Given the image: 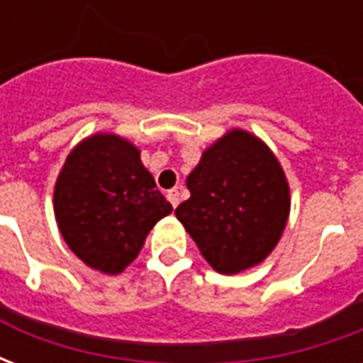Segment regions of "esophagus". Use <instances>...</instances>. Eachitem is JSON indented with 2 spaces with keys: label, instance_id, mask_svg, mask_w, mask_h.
<instances>
[{
  "label": "esophagus",
  "instance_id": "esophagus-1",
  "mask_svg": "<svg viewBox=\"0 0 363 363\" xmlns=\"http://www.w3.org/2000/svg\"><path fill=\"white\" fill-rule=\"evenodd\" d=\"M167 200L171 202V206H173V208H177V206H179V200H181V198H179V190L177 189L169 190V192H167Z\"/></svg>",
  "mask_w": 363,
  "mask_h": 363
}]
</instances>
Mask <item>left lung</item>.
Returning a JSON list of instances; mask_svg holds the SVG:
<instances>
[{
	"label": "left lung",
	"mask_w": 363,
	"mask_h": 363,
	"mask_svg": "<svg viewBox=\"0 0 363 363\" xmlns=\"http://www.w3.org/2000/svg\"><path fill=\"white\" fill-rule=\"evenodd\" d=\"M174 213L210 267L237 274L260 264L288 223L289 186L267 143L231 130L202 153Z\"/></svg>",
	"instance_id": "obj_1"
}]
</instances>
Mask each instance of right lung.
<instances>
[{"mask_svg": "<svg viewBox=\"0 0 363 363\" xmlns=\"http://www.w3.org/2000/svg\"><path fill=\"white\" fill-rule=\"evenodd\" d=\"M171 212L140 150L114 134L77 143L54 186V213L67 247L112 276L140 255L153 225Z\"/></svg>", "mask_w": 363, "mask_h": 363, "instance_id": "add662e5", "label": "right lung"}]
</instances>
